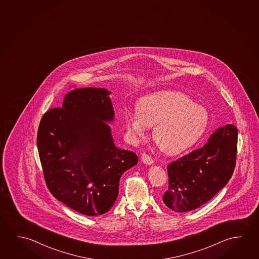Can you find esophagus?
I'll list each match as a JSON object with an SVG mask.
<instances>
[{
	"label": "esophagus",
	"instance_id": "esophagus-1",
	"mask_svg": "<svg viewBox=\"0 0 259 259\" xmlns=\"http://www.w3.org/2000/svg\"><path fill=\"white\" fill-rule=\"evenodd\" d=\"M141 160H142V161L144 162V164L151 165V164H153V158L151 156H149L147 153H143V154L141 155Z\"/></svg>",
	"mask_w": 259,
	"mask_h": 259
}]
</instances>
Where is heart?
I'll use <instances>...</instances> for the list:
<instances>
[{"label":"heart","mask_w":259,"mask_h":259,"mask_svg":"<svg viewBox=\"0 0 259 259\" xmlns=\"http://www.w3.org/2000/svg\"><path fill=\"white\" fill-rule=\"evenodd\" d=\"M138 110L125 117L128 132L135 140L144 138L154 126L153 140L163 152L176 154L199 140L208 123L206 108L189 96L176 91H159L141 98Z\"/></svg>","instance_id":"heart-1"}]
</instances>
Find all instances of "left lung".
I'll use <instances>...</instances> for the list:
<instances>
[{"mask_svg":"<svg viewBox=\"0 0 259 259\" xmlns=\"http://www.w3.org/2000/svg\"><path fill=\"white\" fill-rule=\"evenodd\" d=\"M237 144L238 128L227 124L217 129L203 147L168 164L169 188L162 197L166 206L187 212L211 199L233 174Z\"/></svg>","mask_w":259,"mask_h":259,"instance_id":"8db88e82","label":"left lung"}]
</instances>
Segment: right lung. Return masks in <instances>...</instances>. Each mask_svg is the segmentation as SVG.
Here are the masks:
<instances>
[{"instance_id": "add662e5", "label": "right lung", "mask_w": 259, "mask_h": 259, "mask_svg": "<svg viewBox=\"0 0 259 259\" xmlns=\"http://www.w3.org/2000/svg\"><path fill=\"white\" fill-rule=\"evenodd\" d=\"M110 91L76 89L62 107L47 111L38 125L39 160L51 194L87 216L102 215L118 196L119 181L136 165V153L114 144Z\"/></svg>"}]
</instances>
